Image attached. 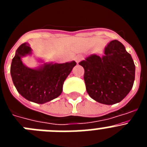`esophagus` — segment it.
I'll list each match as a JSON object with an SVG mask.
<instances>
[{
  "label": "esophagus",
  "instance_id": "34e87169",
  "mask_svg": "<svg viewBox=\"0 0 147 147\" xmlns=\"http://www.w3.org/2000/svg\"><path fill=\"white\" fill-rule=\"evenodd\" d=\"M82 59H83L82 56L80 55V54H79V55H76V57H75V61H76L77 63L78 62H80Z\"/></svg>",
  "mask_w": 147,
  "mask_h": 147
}]
</instances>
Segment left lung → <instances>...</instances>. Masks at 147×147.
I'll return each mask as SVG.
<instances>
[{
  "label": "left lung",
  "mask_w": 147,
  "mask_h": 147,
  "mask_svg": "<svg viewBox=\"0 0 147 147\" xmlns=\"http://www.w3.org/2000/svg\"><path fill=\"white\" fill-rule=\"evenodd\" d=\"M79 64L85 69L84 80L88 95L99 103H119L133 86L134 62L118 40L107 44L104 56L91 54Z\"/></svg>",
  "instance_id": "1"
}]
</instances>
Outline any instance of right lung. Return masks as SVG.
I'll list each match as a JSON object with an SVG mask.
<instances>
[{"mask_svg":"<svg viewBox=\"0 0 147 147\" xmlns=\"http://www.w3.org/2000/svg\"><path fill=\"white\" fill-rule=\"evenodd\" d=\"M30 54L32 49L25 42L18 47L11 61L10 73L18 92L26 99L37 104L57 98L62 93L65 80L76 62L44 63L37 68H30L22 61L23 57Z\"/></svg>","mask_w":147,"mask_h":147,"instance_id":"add662e5","label":"right lung"}]
</instances>
